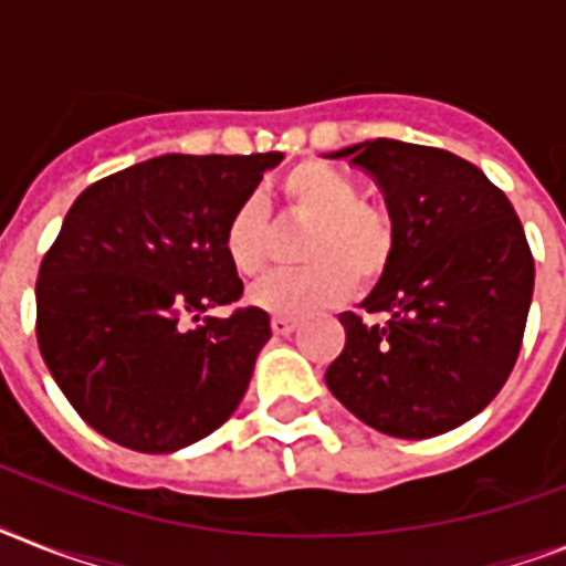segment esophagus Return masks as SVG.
Listing matches in <instances>:
<instances>
[{"mask_svg": "<svg viewBox=\"0 0 566 566\" xmlns=\"http://www.w3.org/2000/svg\"><path fill=\"white\" fill-rule=\"evenodd\" d=\"M293 328H296V319H293V317H282V314H279V317H273V332L279 337L291 335Z\"/></svg>", "mask_w": 566, "mask_h": 566, "instance_id": "1", "label": "esophagus"}]
</instances>
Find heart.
<instances>
[{
	"instance_id": "heart-1",
	"label": "heart",
	"mask_w": 566,
	"mask_h": 566,
	"mask_svg": "<svg viewBox=\"0 0 566 566\" xmlns=\"http://www.w3.org/2000/svg\"><path fill=\"white\" fill-rule=\"evenodd\" d=\"M291 217L311 222L300 261L308 266L279 273L252 291V302L273 314H311L364 291L390 270L399 249V222L385 202L361 196V185L326 161H302L279 181ZM231 266L255 279L273 258V229L264 205L247 199L231 211L222 234Z\"/></svg>"
}]
</instances>
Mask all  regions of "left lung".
Wrapping results in <instances>:
<instances>
[{"instance_id": "obj_1", "label": "left lung", "mask_w": 566, "mask_h": 566, "mask_svg": "<svg viewBox=\"0 0 566 566\" xmlns=\"http://www.w3.org/2000/svg\"><path fill=\"white\" fill-rule=\"evenodd\" d=\"M328 158L370 172L399 222V249L361 302L340 314L344 353L328 390L390 438L455 429L500 394L517 364L535 258L514 205L475 164L402 140H367Z\"/></svg>"}]
</instances>
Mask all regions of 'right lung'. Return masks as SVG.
<instances>
[{"instance_id": "right-lung-1", "label": "right lung", "mask_w": 566, "mask_h": 566, "mask_svg": "<svg viewBox=\"0 0 566 566\" xmlns=\"http://www.w3.org/2000/svg\"><path fill=\"white\" fill-rule=\"evenodd\" d=\"M282 153L161 155L93 181L40 261L38 346L91 429L135 452L208 438L247 394L270 314L185 319L243 296L222 234Z\"/></svg>"}]
</instances>
